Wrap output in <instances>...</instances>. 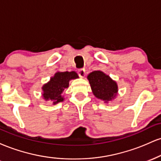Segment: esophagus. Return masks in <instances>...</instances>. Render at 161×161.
Returning <instances> with one entry per match:
<instances>
[{
    "label": "esophagus",
    "instance_id": "34e87169",
    "mask_svg": "<svg viewBox=\"0 0 161 161\" xmlns=\"http://www.w3.org/2000/svg\"><path fill=\"white\" fill-rule=\"evenodd\" d=\"M78 74L80 77H85V75H86V69H79L78 71Z\"/></svg>",
    "mask_w": 161,
    "mask_h": 161
}]
</instances>
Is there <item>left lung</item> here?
Here are the masks:
<instances>
[{"label":"left lung","mask_w":161,"mask_h":161,"mask_svg":"<svg viewBox=\"0 0 161 161\" xmlns=\"http://www.w3.org/2000/svg\"><path fill=\"white\" fill-rule=\"evenodd\" d=\"M87 79L90 83L92 93L97 98L104 101L106 104L116 98L118 94L117 83L110 75L101 70H95L90 73Z\"/></svg>","instance_id":"obj_1"}]
</instances>
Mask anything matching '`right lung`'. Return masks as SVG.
<instances>
[{"label":"right lung","instance_id":"obj_1","mask_svg":"<svg viewBox=\"0 0 161 161\" xmlns=\"http://www.w3.org/2000/svg\"><path fill=\"white\" fill-rule=\"evenodd\" d=\"M78 78L79 75L75 71H57L54 75L50 79L49 82L42 86V97L44 100L52 101L53 105L64 101V97L61 95L63 92L69 87L70 80Z\"/></svg>","mask_w":161,"mask_h":161}]
</instances>
